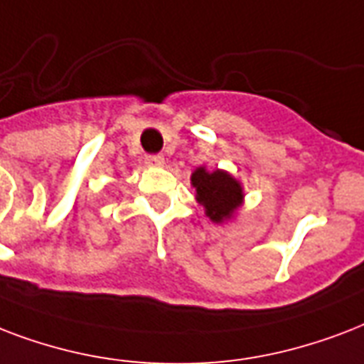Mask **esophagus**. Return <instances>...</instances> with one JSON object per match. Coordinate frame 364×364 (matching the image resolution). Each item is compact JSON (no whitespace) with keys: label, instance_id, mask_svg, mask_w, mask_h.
Instances as JSON below:
<instances>
[{"label":"esophagus","instance_id":"1","mask_svg":"<svg viewBox=\"0 0 364 364\" xmlns=\"http://www.w3.org/2000/svg\"><path fill=\"white\" fill-rule=\"evenodd\" d=\"M146 163L151 165V167H163V165H165V157L159 156V154H156V156H148L146 157Z\"/></svg>","mask_w":364,"mask_h":364}]
</instances>
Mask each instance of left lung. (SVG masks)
<instances>
[{
    "label": "left lung",
    "mask_w": 364,
    "mask_h": 364,
    "mask_svg": "<svg viewBox=\"0 0 364 364\" xmlns=\"http://www.w3.org/2000/svg\"><path fill=\"white\" fill-rule=\"evenodd\" d=\"M191 186L196 188V199L203 205L205 214L216 224L232 218L235 210L243 205V188L226 171H207L197 167L191 173Z\"/></svg>",
    "instance_id": "1"
}]
</instances>
